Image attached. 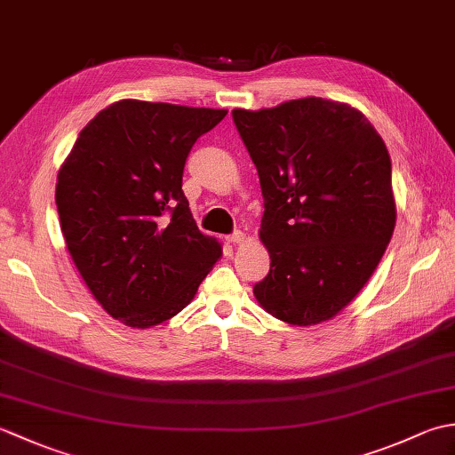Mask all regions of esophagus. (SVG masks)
<instances>
[{"instance_id":"obj_1","label":"esophagus","mask_w":455,"mask_h":455,"mask_svg":"<svg viewBox=\"0 0 455 455\" xmlns=\"http://www.w3.org/2000/svg\"><path fill=\"white\" fill-rule=\"evenodd\" d=\"M227 240L230 244H243L246 240V235L243 233V230H236V233H233L230 236H227Z\"/></svg>"}]
</instances>
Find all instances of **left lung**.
Here are the masks:
<instances>
[{
    "label": "left lung",
    "mask_w": 455,
    "mask_h": 455,
    "mask_svg": "<svg viewBox=\"0 0 455 455\" xmlns=\"http://www.w3.org/2000/svg\"><path fill=\"white\" fill-rule=\"evenodd\" d=\"M259 176L266 313L293 326L331 321L370 282L397 222L391 158L362 111L323 98L235 109Z\"/></svg>",
    "instance_id": "1"
}]
</instances>
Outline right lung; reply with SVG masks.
Returning a JSON list of instances; mask_svg holds the SVG:
<instances>
[{"instance_id":"1","label":"right lung","mask_w":455,"mask_h":455,"mask_svg":"<svg viewBox=\"0 0 455 455\" xmlns=\"http://www.w3.org/2000/svg\"><path fill=\"white\" fill-rule=\"evenodd\" d=\"M227 109L121 100L82 129L56 181L72 262L105 313L132 328L176 316L222 256L183 196L188 154Z\"/></svg>"}]
</instances>
